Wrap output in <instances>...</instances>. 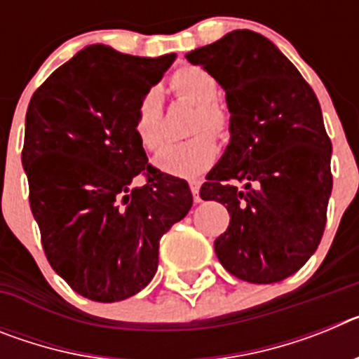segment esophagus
Listing matches in <instances>:
<instances>
[{"label":"esophagus","mask_w":359,"mask_h":359,"mask_svg":"<svg viewBox=\"0 0 359 359\" xmlns=\"http://www.w3.org/2000/svg\"><path fill=\"white\" fill-rule=\"evenodd\" d=\"M199 189H201V182L199 180H192L190 182V190H192V196H194L196 203L201 201V198H199Z\"/></svg>","instance_id":"esophagus-1"}]
</instances>
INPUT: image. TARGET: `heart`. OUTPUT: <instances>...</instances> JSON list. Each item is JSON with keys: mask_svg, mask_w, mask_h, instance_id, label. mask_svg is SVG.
I'll return each instance as SVG.
<instances>
[{"mask_svg": "<svg viewBox=\"0 0 359 359\" xmlns=\"http://www.w3.org/2000/svg\"><path fill=\"white\" fill-rule=\"evenodd\" d=\"M174 95L190 104H196V115L192 122L189 140L180 144H170L161 149L154 158V165L165 174L177 177L201 176L217 156V142L207 130L223 138L230 131V116L226 111L215 102L217 98V81L212 73L199 66H183L172 73L169 81ZM161 95L156 88L149 90L142 97L135 111L136 140L147 151H154L163 142V128H161Z\"/></svg>", "mask_w": 359, "mask_h": 359, "instance_id": "heart-1", "label": "heart"}]
</instances>
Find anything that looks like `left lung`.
<instances>
[{"label": "left lung", "mask_w": 359, "mask_h": 359, "mask_svg": "<svg viewBox=\"0 0 359 359\" xmlns=\"http://www.w3.org/2000/svg\"><path fill=\"white\" fill-rule=\"evenodd\" d=\"M185 57L223 86L231 115L230 144L199 190L230 214L215 255L241 280H284L316 252L327 221L332 145L318 98L257 32L233 30Z\"/></svg>", "instance_id": "1"}]
</instances>
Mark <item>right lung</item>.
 I'll return each mask as SVG.
<instances>
[{
    "label": "right lung",
    "instance_id": "add662e5",
    "mask_svg": "<svg viewBox=\"0 0 359 359\" xmlns=\"http://www.w3.org/2000/svg\"><path fill=\"white\" fill-rule=\"evenodd\" d=\"M174 59L88 46L28 104L21 160L44 255L95 302L144 290L161 236L192 207L189 183L154 169L133 131L136 106ZM140 173L146 183L136 187Z\"/></svg>",
    "mask_w": 359,
    "mask_h": 359
}]
</instances>
